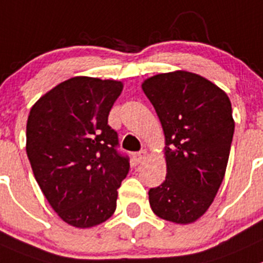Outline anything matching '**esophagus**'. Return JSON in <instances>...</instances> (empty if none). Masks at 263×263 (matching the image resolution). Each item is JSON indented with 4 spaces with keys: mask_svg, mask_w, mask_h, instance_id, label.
<instances>
[{
    "mask_svg": "<svg viewBox=\"0 0 263 263\" xmlns=\"http://www.w3.org/2000/svg\"><path fill=\"white\" fill-rule=\"evenodd\" d=\"M147 156V151H141V152H137V154L133 155V159L136 162H142Z\"/></svg>",
    "mask_w": 263,
    "mask_h": 263,
    "instance_id": "esophagus-1",
    "label": "esophagus"
}]
</instances>
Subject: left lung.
I'll return each mask as SVG.
<instances>
[{
  "mask_svg": "<svg viewBox=\"0 0 263 263\" xmlns=\"http://www.w3.org/2000/svg\"><path fill=\"white\" fill-rule=\"evenodd\" d=\"M142 89L165 136V181L148 192L157 217L177 224L197 221L213 202L234 136L231 102L200 74L173 71L148 77Z\"/></svg>",
  "mask_w": 263,
  "mask_h": 263,
  "instance_id": "left-lung-1",
  "label": "left lung"
}]
</instances>
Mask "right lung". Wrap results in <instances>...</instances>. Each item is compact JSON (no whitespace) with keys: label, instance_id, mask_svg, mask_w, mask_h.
<instances>
[{"label":"right lung","instance_id":"right-lung-1","mask_svg":"<svg viewBox=\"0 0 263 263\" xmlns=\"http://www.w3.org/2000/svg\"><path fill=\"white\" fill-rule=\"evenodd\" d=\"M124 84L76 76L61 82L32 106L27 156L45 197L66 223L90 229L116 211L117 189L129 172L108 125Z\"/></svg>","mask_w":263,"mask_h":263}]
</instances>
